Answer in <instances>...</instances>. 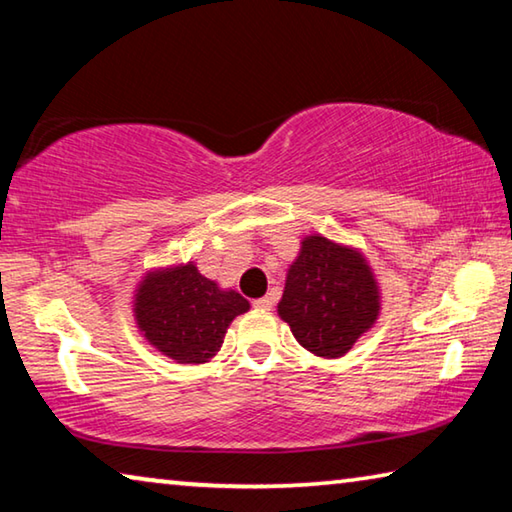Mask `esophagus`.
Wrapping results in <instances>:
<instances>
[{
    "mask_svg": "<svg viewBox=\"0 0 512 512\" xmlns=\"http://www.w3.org/2000/svg\"><path fill=\"white\" fill-rule=\"evenodd\" d=\"M253 307L259 311H271L273 309V298L271 296H264V298H257L253 302Z\"/></svg>",
    "mask_w": 512,
    "mask_h": 512,
    "instance_id": "esophagus-1",
    "label": "esophagus"
}]
</instances>
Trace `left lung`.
Listing matches in <instances>:
<instances>
[{"label":"left lung","mask_w":512,"mask_h":512,"mask_svg":"<svg viewBox=\"0 0 512 512\" xmlns=\"http://www.w3.org/2000/svg\"><path fill=\"white\" fill-rule=\"evenodd\" d=\"M277 314L316 357H343L379 316V287L359 250L305 237Z\"/></svg>","instance_id":"1"}]
</instances>
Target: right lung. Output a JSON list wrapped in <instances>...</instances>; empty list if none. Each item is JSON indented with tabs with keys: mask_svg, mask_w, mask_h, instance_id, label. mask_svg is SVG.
I'll list each match as a JSON object with an SVG mask.
<instances>
[{
	"mask_svg": "<svg viewBox=\"0 0 512 512\" xmlns=\"http://www.w3.org/2000/svg\"><path fill=\"white\" fill-rule=\"evenodd\" d=\"M250 309L237 291L198 273L194 262L146 273L135 293V320L153 348L178 363H205L221 350L228 325Z\"/></svg>",
	"mask_w": 512,
	"mask_h": 512,
	"instance_id": "1",
	"label": "right lung"
}]
</instances>
